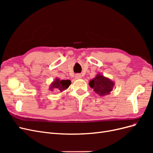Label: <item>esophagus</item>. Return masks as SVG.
<instances>
[{
    "label": "esophagus",
    "instance_id": "34e87169",
    "mask_svg": "<svg viewBox=\"0 0 153 153\" xmlns=\"http://www.w3.org/2000/svg\"><path fill=\"white\" fill-rule=\"evenodd\" d=\"M75 79H80V78H82V75H80V74H76V75H75Z\"/></svg>",
    "mask_w": 153,
    "mask_h": 153
}]
</instances>
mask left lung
Masks as SVG:
<instances>
[{"instance_id":"8db88e82","label":"left lung","mask_w":153,"mask_h":153,"mask_svg":"<svg viewBox=\"0 0 153 153\" xmlns=\"http://www.w3.org/2000/svg\"><path fill=\"white\" fill-rule=\"evenodd\" d=\"M89 85L96 94L100 96H105L108 95L113 90L115 83L102 74L98 73L94 78L90 80Z\"/></svg>"}]
</instances>
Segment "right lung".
<instances>
[{
  "label": "right lung",
  "instance_id": "obj_1",
  "mask_svg": "<svg viewBox=\"0 0 153 153\" xmlns=\"http://www.w3.org/2000/svg\"><path fill=\"white\" fill-rule=\"evenodd\" d=\"M71 82L69 80H60L59 78H55L54 81L51 83L49 87V90L51 91H53L55 90H57L61 92H63L64 91L66 90L69 86L71 85Z\"/></svg>",
  "mask_w": 153,
  "mask_h": 153
}]
</instances>
